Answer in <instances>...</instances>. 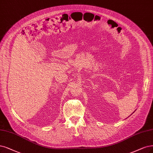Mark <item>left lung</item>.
I'll return each instance as SVG.
<instances>
[{
	"mask_svg": "<svg viewBox=\"0 0 153 153\" xmlns=\"http://www.w3.org/2000/svg\"><path fill=\"white\" fill-rule=\"evenodd\" d=\"M133 113H134V112H133Z\"/></svg>",
	"mask_w": 153,
	"mask_h": 153,
	"instance_id": "8db88e82",
	"label": "left lung"
}]
</instances>
